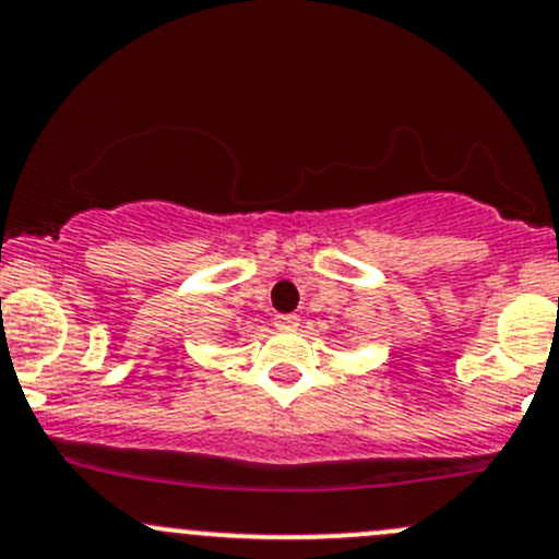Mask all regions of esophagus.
I'll return each instance as SVG.
<instances>
[{"label":"esophagus","mask_w":559,"mask_h":559,"mask_svg":"<svg viewBox=\"0 0 559 559\" xmlns=\"http://www.w3.org/2000/svg\"><path fill=\"white\" fill-rule=\"evenodd\" d=\"M273 324H275V329H297L299 326V316L297 313H278L273 319Z\"/></svg>","instance_id":"1"}]
</instances>
